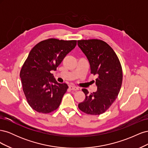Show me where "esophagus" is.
Segmentation results:
<instances>
[{
  "label": "esophagus",
  "instance_id": "obj_1",
  "mask_svg": "<svg viewBox=\"0 0 148 148\" xmlns=\"http://www.w3.org/2000/svg\"><path fill=\"white\" fill-rule=\"evenodd\" d=\"M69 88L70 90H72V91H77V90H78V89H79L78 87L72 86V85H70V86H69Z\"/></svg>",
  "mask_w": 148,
  "mask_h": 148
}]
</instances>
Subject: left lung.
Returning a JSON list of instances; mask_svg holds the SVG:
<instances>
[{"mask_svg": "<svg viewBox=\"0 0 148 148\" xmlns=\"http://www.w3.org/2000/svg\"><path fill=\"white\" fill-rule=\"evenodd\" d=\"M78 46L87 57L91 73L97 76V91L89 94L83 89L86 97L78 107L87 114H102L118 96L122 83V66L112 48L102 40H78Z\"/></svg>", "mask_w": 148, "mask_h": 148, "instance_id": "1", "label": "left lung"}]
</instances>
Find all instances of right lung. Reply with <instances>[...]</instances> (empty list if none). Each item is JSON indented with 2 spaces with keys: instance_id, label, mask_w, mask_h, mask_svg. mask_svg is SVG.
Returning a JSON list of instances; mask_svg holds the SVG:
<instances>
[{
  "instance_id": "obj_1",
  "label": "right lung",
  "mask_w": 148,
  "mask_h": 148,
  "mask_svg": "<svg viewBox=\"0 0 148 148\" xmlns=\"http://www.w3.org/2000/svg\"><path fill=\"white\" fill-rule=\"evenodd\" d=\"M76 45L75 40L51 38L39 42L29 52L20 77L26 100L38 112L50 113L60 106L69 86L58 83L51 71L57 70Z\"/></svg>"
}]
</instances>
